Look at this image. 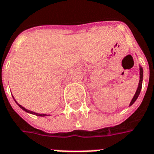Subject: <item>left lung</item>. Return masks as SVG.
Wrapping results in <instances>:
<instances>
[{
    "label": "left lung",
    "instance_id": "1",
    "mask_svg": "<svg viewBox=\"0 0 154 154\" xmlns=\"http://www.w3.org/2000/svg\"><path fill=\"white\" fill-rule=\"evenodd\" d=\"M142 80H143V69L141 67H140V81H139V86H138V88L137 91H136L135 96H133V100L131 101L130 103V106L133 104L136 100H137V99L138 98V96L140 95V90H141V87H142Z\"/></svg>",
    "mask_w": 154,
    "mask_h": 154
}]
</instances>
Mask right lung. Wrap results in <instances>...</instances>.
Returning <instances> with one entry per match:
<instances>
[{
	"instance_id": "obj_1",
	"label": "right lung",
	"mask_w": 154,
	"mask_h": 154,
	"mask_svg": "<svg viewBox=\"0 0 154 154\" xmlns=\"http://www.w3.org/2000/svg\"><path fill=\"white\" fill-rule=\"evenodd\" d=\"M15 102H16V100H15ZM16 103H17V102H16ZM17 104H18V103H17ZM18 106L21 108V109H23L24 111H26V112H29V113H32V114H34V115L38 116H46V114H39V113H36V112H31V111L27 110V109H26L25 108H23V107H22L21 105H20V104H18Z\"/></svg>"
}]
</instances>
